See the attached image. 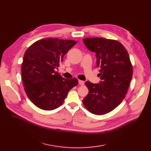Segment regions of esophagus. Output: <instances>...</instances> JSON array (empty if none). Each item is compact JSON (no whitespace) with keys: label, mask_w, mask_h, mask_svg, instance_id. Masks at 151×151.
<instances>
[{"label":"esophagus","mask_w":151,"mask_h":151,"mask_svg":"<svg viewBox=\"0 0 151 151\" xmlns=\"http://www.w3.org/2000/svg\"><path fill=\"white\" fill-rule=\"evenodd\" d=\"M78 82H79V84L81 85H84V81H83L78 80Z\"/></svg>","instance_id":"1"}]
</instances>
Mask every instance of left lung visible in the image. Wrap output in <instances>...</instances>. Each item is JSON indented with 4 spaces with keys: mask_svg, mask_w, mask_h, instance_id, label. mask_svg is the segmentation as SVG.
Wrapping results in <instances>:
<instances>
[{
    "mask_svg": "<svg viewBox=\"0 0 151 151\" xmlns=\"http://www.w3.org/2000/svg\"><path fill=\"white\" fill-rule=\"evenodd\" d=\"M82 40L89 50L96 54L101 79L99 83L85 82L89 92L82 103L91 113L105 114L116 108L125 97L133 76L130 57L117 40L101 37Z\"/></svg>",
    "mask_w": 151,
    "mask_h": 151,
    "instance_id": "obj_1",
    "label": "left lung"
}]
</instances>
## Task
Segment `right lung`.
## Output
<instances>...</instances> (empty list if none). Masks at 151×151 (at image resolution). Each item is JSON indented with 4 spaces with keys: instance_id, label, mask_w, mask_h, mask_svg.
<instances>
[{
    "instance_id": "1",
    "label": "right lung",
    "mask_w": 151,
    "mask_h": 151,
    "mask_svg": "<svg viewBox=\"0 0 151 151\" xmlns=\"http://www.w3.org/2000/svg\"><path fill=\"white\" fill-rule=\"evenodd\" d=\"M73 40L48 38L36 41L26 51L21 66L25 92L39 108L54 110L78 84L76 78H63L55 69L76 44Z\"/></svg>"
}]
</instances>
